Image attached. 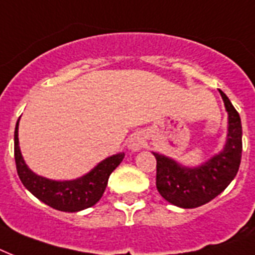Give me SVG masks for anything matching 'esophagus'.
I'll list each match as a JSON object with an SVG mask.
<instances>
[{"label":"esophagus","mask_w":255,"mask_h":255,"mask_svg":"<svg viewBox=\"0 0 255 255\" xmlns=\"http://www.w3.org/2000/svg\"><path fill=\"white\" fill-rule=\"evenodd\" d=\"M144 143H145V137H144L143 133L136 132V133L131 135V137L128 140V148L132 152H137L144 147Z\"/></svg>","instance_id":"obj_1"}]
</instances>
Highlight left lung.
I'll use <instances>...</instances> for the list:
<instances>
[{"mask_svg":"<svg viewBox=\"0 0 255 255\" xmlns=\"http://www.w3.org/2000/svg\"><path fill=\"white\" fill-rule=\"evenodd\" d=\"M228 111V137L224 149L198 167H184L173 159L153 152L156 188L168 202L192 209L212 201L236 177L242 155L241 118L229 98L218 90Z\"/></svg>","mask_w":255,"mask_h":255,"instance_id":"1","label":"left lung"}]
</instances>
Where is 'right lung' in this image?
I'll return each instance as SVG.
<instances>
[{
	"mask_svg": "<svg viewBox=\"0 0 255 255\" xmlns=\"http://www.w3.org/2000/svg\"><path fill=\"white\" fill-rule=\"evenodd\" d=\"M18 119L14 131V159L17 173L22 184L30 193L46 205L61 212H79L95 205L103 196L110 174L124 159V153L110 156L100 161L87 174L70 181H55L38 176L30 170L21 155L18 145Z\"/></svg>",
	"mask_w": 255,
	"mask_h": 255,
	"instance_id": "1",
	"label": "right lung"
}]
</instances>
